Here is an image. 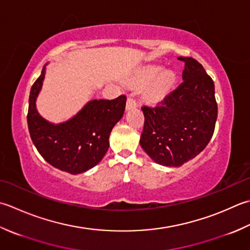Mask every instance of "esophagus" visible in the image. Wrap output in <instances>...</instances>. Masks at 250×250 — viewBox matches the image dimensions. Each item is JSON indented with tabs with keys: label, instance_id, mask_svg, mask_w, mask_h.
<instances>
[{
	"label": "esophagus",
	"instance_id": "34e87169",
	"mask_svg": "<svg viewBox=\"0 0 250 250\" xmlns=\"http://www.w3.org/2000/svg\"><path fill=\"white\" fill-rule=\"evenodd\" d=\"M138 106V103L134 99H132V97H128V100H126V109H132L134 108V107Z\"/></svg>",
	"mask_w": 250,
	"mask_h": 250
}]
</instances>
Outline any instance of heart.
<instances>
[{"label":"heart","instance_id":"1","mask_svg":"<svg viewBox=\"0 0 250 250\" xmlns=\"http://www.w3.org/2000/svg\"><path fill=\"white\" fill-rule=\"evenodd\" d=\"M175 81L172 71H164L159 66H148L142 70L135 78V83L139 85L148 84L145 89V99L151 103L161 101L168 94Z\"/></svg>","mask_w":250,"mask_h":250}]
</instances>
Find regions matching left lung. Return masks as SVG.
<instances>
[{
    "mask_svg": "<svg viewBox=\"0 0 250 250\" xmlns=\"http://www.w3.org/2000/svg\"><path fill=\"white\" fill-rule=\"evenodd\" d=\"M184 62L181 84L155 107L143 106L140 144L155 163L180 167L203 151L212 138L218 116L214 83L202 63Z\"/></svg>",
    "mask_w": 250,
    "mask_h": 250,
    "instance_id": "8db88e82",
    "label": "left lung"
}]
</instances>
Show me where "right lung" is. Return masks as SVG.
<instances>
[{"label":"right lung","instance_id":"right-lung-1","mask_svg":"<svg viewBox=\"0 0 250 250\" xmlns=\"http://www.w3.org/2000/svg\"><path fill=\"white\" fill-rule=\"evenodd\" d=\"M45 76V67L29 95L28 129L34 146L53 167L79 174L94 167L109 147V135L125 108V95L115 100H93L62 124L54 125L39 115L36 101Z\"/></svg>","mask_w":250,"mask_h":250}]
</instances>
